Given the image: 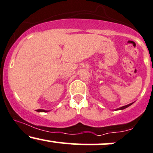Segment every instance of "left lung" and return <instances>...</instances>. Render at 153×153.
<instances>
[{
  "label": "left lung",
  "mask_w": 153,
  "mask_h": 153,
  "mask_svg": "<svg viewBox=\"0 0 153 153\" xmlns=\"http://www.w3.org/2000/svg\"><path fill=\"white\" fill-rule=\"evenodd\" d=\"M132 103H133V102H132V103H130V104L127 105H125V106H123V107H121V108H117L116 110H123V109H125V108H128V107H129V106L131 105H132Z\"/></svg>",
  "instance_id": "obj_1"
}]
</instances>
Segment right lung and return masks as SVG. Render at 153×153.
<instances>
[{"mask_svg":"<svg viewBox=\"0 0 153 153\" xmlns=\"http://www.w3.org/2000/svg\"><path fill=\"white\" fill-rule=\"evenodd\" d=\"M37 112H43V113H46V112H48V110H42V109H38L36 110Z\"/></svg>","mask_w":153,"mask_h":153,"instance_id":"obj_1","label":"right lung"}]
</instances>
